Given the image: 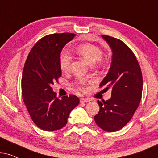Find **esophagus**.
I'll return each mask as SVG.
<instances>
[{
	"label": "esophagus",
	"instance_id": "1",
	"mask_svg": "<svg viewBox=\"0 0 158 158\" xmlns=\"http://www.w3.org/2000/svg\"><path fill=\"white\" fill-rule=\"evenodd\" d=\"M90 100L88 98H81L80 99V102L81 103H85V102H89Z\"/></svg>",
	"mask_w": 158,
	"mask_h": 158
}]
</instances>
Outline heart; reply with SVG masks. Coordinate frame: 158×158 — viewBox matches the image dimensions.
Instances as JSON below:
<instances>
[{
  "label": "heart",
  "mask_w": 158,
  "mask_h": 158,
  "mask_svg": "<svg viewBox=\"0 0 158 158\" xmlns=\"http://www.w3.org/2000/svg\"><path fill=\"white\" fill-rule=\"evenodd\" d=\"M76 52H77L79 56H81L85 61L89 64H94L97 61L100 62L102 58V52L101 50L97 46L90 43H83L78 45L75 49ZM71 57L69 54L66 51H63L60 55L59 58V66L60 69L63 71L69 70L70 66ZM88 81L86 79H81L79 81L78 87L79 89L84 90L85 87L87 85Z\"/></svg>",
  "instance_id": "b5f03b06"
}]
</instances>
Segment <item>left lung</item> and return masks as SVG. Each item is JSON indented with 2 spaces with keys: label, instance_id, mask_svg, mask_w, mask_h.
I'll return each instance as SVG.
<instances>
[{
  "label": "left lung",
  "instance_id": "1",
  "mask_svg": "<svg viewBox=\"0 0 158 158\" xmlns=\"http://www.w3.org/2000/svg\"><path fill=\"white\" fill-rule=\"evenodd\" d=\"M112 50V61L100 84L104 91L111 89V98L98 101L100 111L94 119L108 132L121 129L131 119L142 98L143 80L139 64L131 50L114 37L102 35Z\"/></svg>",
  "mask_w": 158,
  "mask_h": 158
}]
</instances>
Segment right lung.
I'll return each instance as SVG.
<instances>
[{
  "instance_id": "obj_1",
  "label": "right lung",
  "mask_w": 158,
  "mask_h": 158,
  "mask_svg": "<svg viewBox=\"0 0 158 158\" xmlns=\"http://www.w3.org/2000/svg\"><path fill=\"white\" fill-rule=\"evenodd\" d=\"M75 35L61 33L43 37L31 48L25 62L22 79L23 100L34 123L45 131L64 127L71 111L79 103L75 95L59 100L52 88L61 76L60 52Z\"/></svg>"
}]
</instances>
